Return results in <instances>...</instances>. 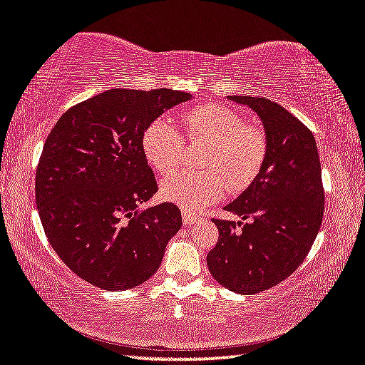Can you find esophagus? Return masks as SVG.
I'll return each mask as SVG.
<instances>
[{
    "instance_id": "1",
    "label": "esophagus",
    "mask_w": 365,
    "mask_h": 365,
    "mask_svg": "<svg viewBox=\"0 0 365 365\" xmlns=\"http://www.w3.org/2000/svg\"><path fill=\"white\" fill-rule=\"evenodd\" d=\"M182 217H183L185 225H193L196 221H198V216H195L193 212H190L187 210H182Z\"/></svg>"
}]
</instances>
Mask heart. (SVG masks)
Instances as JSON below:
<instances>
[{"mask_svg":"<svg viewBox=\"0 0 365 365\" xmlns=\"http://www.w3.org/2000/svg\"><path fill=\"white\" fill-rule=\"evenodd\" d=\"M182 131L167 118H158L143 133L141 148L148 164L165 175L180 164L185 140L205 143L198 172H177L160 183V195L188 211L217 201L225 188H247L266 160L268 141L262 128L222 103L193 107L182 117Z\"/></svg>","mask_w":365,"mask_h":365,"instance_id":"obj_1","label":"heart"}]
</instances>
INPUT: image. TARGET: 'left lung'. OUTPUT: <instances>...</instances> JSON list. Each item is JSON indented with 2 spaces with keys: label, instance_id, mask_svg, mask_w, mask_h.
I'll return each instance as SVG.
<instances>
[{
  "label": "left lung",
  "instance_id": "8db88e82",
  "mask_svg": "<svg viewBox=\"0 0 365 365\" xmlns=\"http://www.w3.org/2000/svg\"><path fill=\"white\" fill-rule=\"evenodd\" d=\"M227 99L257 112L268 153L250 187L225 206L242 221L214 219L219 239L206 262L219 284L252 296L279 284L304 262L322 225L325 193L315 138L302 121L263 97Z\"/></svg>",
  "mask_w": 365,
  "mask_h": 365
}]
</instances>
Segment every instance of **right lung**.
Here are the masks:
<instances>
[{"label": "right lung", "instance_id": "add662e5", "mask_svg": "<svg viewBox=\"0 0 365 365\" xmlns=\"http://www.w3.org/2000/svg\"><path fill=\"white\" fill-rule=\"evenodd\" d=\"M192 94L108 89L61 115L45 141L36 201L50 245L73 273L103 291L143 284L182 227L173 203L140 210L158 192L143 154L149 123Z\"/></svg>", "mask_w": 365, "mask_h": 365}]
</instances>
